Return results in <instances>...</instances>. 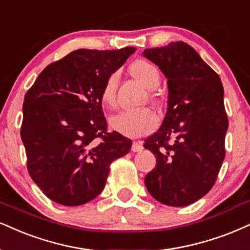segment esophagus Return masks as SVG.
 I'll use <instances>...</instances> for the list:
<instances>
[{
    "instance_id": "1",
    "label": "esophagus",
    "mask_w": 250,
    "mask_h": 250,
    "mask_svg": "<svg viewBox=\"0 0 250 250\" xmlns=\"http://www.w3.org/2000/svg\"><path fill=\"white\" fill-rule=\"evenodd\" d=\"M141 149H143V144L139 143V141H133V144H132V150L133 152H140Z\"/></svg>"
}]
</instances>
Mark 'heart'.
Wrapping results in <instances>:
<instances>
[{"label": "heart", "mask_w": 250, "mask_h": 250, "mask_svg": "<svg viewBox=\"0 0 250 250\" xmlns=\"http://www.w3.org/2000/svg\"><path fill=\"white\" fill-rule=\"evenodd\" d=\"M130 73L137 81H139L145 88L149 90L158 88L161 82V74L158 67L148 60L138 59L133 61L130 66ZM117 82H118L117 73H111L104 82L100 94L101 102L104 106L113 107L116 105ZM150 100L154 103H162L161 96L156 92L150 94ZM158 124V116L154 111L147 107L122 111L110 119V125L113 130L131 138L143 137L145 134L150 133Z\"/></svg>", "instance_id": "heart-1"}]
</instances>
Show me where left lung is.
Masks as SVG:
<instances>
[{
    "label": "left lung",
    "mask_w": 250,
    "mask_h": 250,
    "mask_svg": "<svg viewBox=\"0 0 250 250\" xmlns=\"http://www.w3.org/2000/svg\"><path fill=\"white\" fill-rule=\"evenodd\" d=\"M144 55L168 79V107L161 127L145 139L156 159L145 177L153 198L188 206L212 189L225 159L229 118L217 73L183 42L146 48Z\"/></svg>",
    "instance_id": "1"
}]
</instances>
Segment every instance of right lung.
I'll list each match as a JSON object with an SVG mask.
<instances>
[{
	"instance_id": "right-lung-1",
	"label": "right lung",
	"mask_w": 250,
	"mask_h": 250,
	"mask_svg": "<svg viewBox=\"0 0 250 250\" xmlns=\"http://www.w3.org/2000/svg\"><path fill=\"white\" fill-rule=\"evenodd\" d=\"M134 51L76 50L48 64L25 94L21 138L27 171L58 204L79 206L96 198L111 163L130 152L131 139L107 132L100 94Z\"/></svg>"
}]
</instances>
